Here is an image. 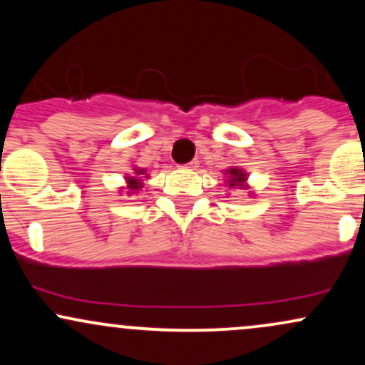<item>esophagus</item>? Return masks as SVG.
I'll return each mask as SVG.
<instances>
[{"label":"esophagus","mask_w":365,"mask_h":365,"mask_svg":"<svg viewBox=\"0 0 365 365\" xmlns=\"http://www.w3.org/2000/svg\"><path fill=\"white\" fill-rule=\"evenodd\" d=\"M197 165H199V161H195V159H194V161H190V163H187V165H185V168H190V170H195V168H197Z\"/></svg>","instance_id":"1"}]
</instances>
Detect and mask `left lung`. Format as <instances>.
Masks as SVG:
<instances>
[{
  "instance_id": "8db88e82",
  "label": "left lung",
  "mask_w": 365,
  "mask_h": 365,
  "mask_svg": "<svg viewBox=\"0 0 365 365\" xmlns=\"http://www.w3.org/2000/svg\"><path fill=\"white\" fill-rule=\"evenodd\" d=\"M228 173H230V177L226 183H228L230 188H249L245 185L247 175L244 173V171L238 170V168H230Z\"/></svg>"
}]
</instances>
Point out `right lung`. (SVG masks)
Instances as JSON below:
<instances>
[{
    "label": "right lung",
    "instance_id": "right-lung-1",
    "mask_svg": "<svg viewBox=\"0 0 365 365\" xmlns=\"http://www.w3.org/2000/svg\"><path fill=\"white\" fill-rule=\"evenodd\" d=\"M135 175H144V170H137V168H135ZM127 182H128V185H127V195L139 194V190L142 188V180H139L137 177H128Z\"/></svg>",
    "mask_w": 365,
    "mask_h": 365
}]
</instances>
